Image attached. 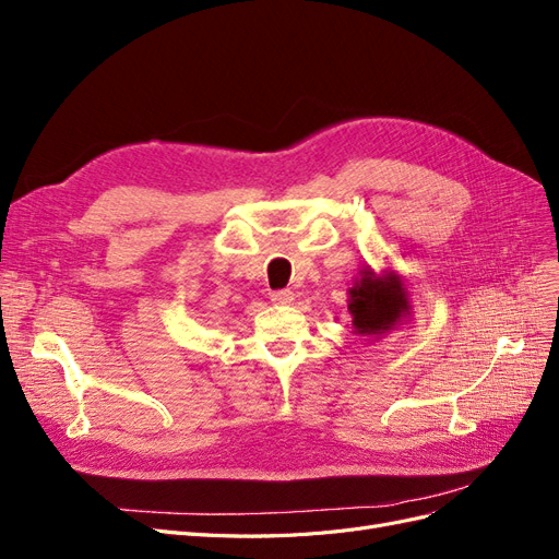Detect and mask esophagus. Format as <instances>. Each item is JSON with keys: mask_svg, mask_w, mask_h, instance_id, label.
<instances>
[{"mask_svg": "<svg viewBox=\"0 0 559 559\" xmlns=\"http://www.w3.org/2000/svg\"><path fill=\"white\" fill-rule=\"evenodd\" d=\"M270 300L275 302V306H289L294 300V292L289 289H280V292H270Z\"/></svg>", "mask_w": 559, "mask_h": 559, "instance_id": "esophagus-1", "label": "esophagus"}]
</instances>
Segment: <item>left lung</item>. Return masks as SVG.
<instances>
[{
    "label": "left lung",
    "mask_w": 559,
    "mask_h": 559,
    "mask_svg": "<svg viewBox=\"0 0 559 559\" xmlns=\"http://www.w3.org/2000/svg\"><path fill=\"white\" fill-rule=\"evenodd\" d=\"M349 314L354 333L382 335L396 329L411 314L405 284L396 273L376 275L368 265L349 289Z\"/></svg>",
    "instance_id": "left-lung-1"
}]
</instances>
